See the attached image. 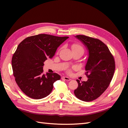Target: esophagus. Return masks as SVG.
<instances>
[{"mask_svg": "<svg viewBox=\"0 0 128 128\" xmlns=\"http://www.w3.org/2000/svg\"><path fill=\"white\" fill-rule=\"evenodd\" d=\"M62 80H70L71 79L69 78L68 77H66V76H62L61 77Z\"/></svg>", "mask_w": 128, "mask_h": 128, "instance_id": "1", "label": "esophagus"}]
</instances>
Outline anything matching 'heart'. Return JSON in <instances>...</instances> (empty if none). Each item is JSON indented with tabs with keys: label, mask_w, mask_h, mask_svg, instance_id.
<instances>
[{
	"label": "heart",
	"mask_w": 128,
	"mask_h": 128,
	"mask_svg": "<svg viewBox=\"0 0 128 128\" xmlns=\"http://www.w3.org/2000/svg\"><path fill=\"white\" fill-rule=\"evenodd\" d=\"M72 51H82L83 53L84 52V48L83 46L80 44L78 43H74L72 45ZM68 72H70V70H68Z\"/></svg>",
	"instance_id": "heart-1"
}]
</instances>
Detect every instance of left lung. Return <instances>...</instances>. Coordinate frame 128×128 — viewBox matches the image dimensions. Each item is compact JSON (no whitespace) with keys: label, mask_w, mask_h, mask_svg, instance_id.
Here are the masks:
<instances>
[{"label":"left lung","mask_w":128,"mask_h":128,"mask_svg":"<svg viewBox=\"0 0 128 128\" xmlns=\"http://www.w3.org/2000/svg\"><path fill=\"white\" fill-rule=\"evenodd\" d=\"M75 37L86 47L88 58L86 66L88 80L81 82L76 80L78 87L74 94L82 101L91 102L101 96L109 86L115 71V60L109 48L100 40L84 35Z\"/></svg>","instance_id":"1"}]
</instances>
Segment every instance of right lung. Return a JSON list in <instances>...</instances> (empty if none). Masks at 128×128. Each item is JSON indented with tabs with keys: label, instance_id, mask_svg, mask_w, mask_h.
<instances>
[{
	"label": "right lung",
	"instance_id": "right-lung-1",
	"mask_svg": "<svg viewBox=\"0 0 128 128\" xmlns=\"http://www.w3.org/2000/svg\"><path fill=\"white\" fill-rule=\"evenodd\" d=\"M68 38L39 34L27 37L18 44L12 66L15 80L26 95L40 99L52 92L53 83L61 77L56 73L44 74V62L53 58L58 48Z\"/></svg>",
	"mask_w": 128,
	"mask_h": 128
}]
</instances>
